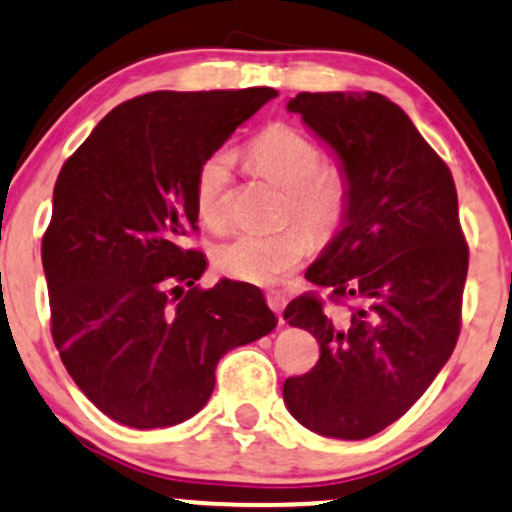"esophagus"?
I'll use <instances>...</instances> for the list:
<instances>
[{
  "label": "esophagus",
  "mask_w": 512,
  "mask_h": 512,
  "mask_svg": "<svg viewBox=\"0 0 512 512\" xmlns=\"http://www.w3.org/2000/svg\"><path fill=\"white\" fill-rule=\"evenodd\" d=\"M266 302H268L270 309H273L275 314H278V321L282 323V309H285V297H282L280 292H268L266 294Z\"/></svg>",
  "instance_id": "1"
}]
</instances>
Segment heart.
<instances>
[{"instance_id": "b5f03b06", "label": "heart", "mask_w": 512, "mask_h": 512, "mask_svg": "<svg viewBox=\"0 0 512 512\" xmlns=\"http://www.w3.org/2000/svg\"><path fill=\"white\" fill-rule=\"evenodd\" d=\"M251 167L287 189L282 218L297 220L278 232H237L215 246L213 263L222 275L254 285H270L309 251V235L328 242L345 225L352 206L350 174L333 162H323V148L304 131L285 122L263 129L249 150ZM196 210L203 225L222 230L232 218V155L215 150L201 162L194 184ZM307 231L304 233L303 230Z\"/></svg>"}]
</instances>
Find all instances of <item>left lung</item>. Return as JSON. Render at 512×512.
<instances>
[{
  "label": "left lung",
  "instance_id": "8db88e82",
  "mask_svg": "<svg viewBox=\"0 0 512 512\" xmlns=\"http://www.w3.org/2000/svg\"><path fill=\"white\" fill-rule=\"evenodd\" d=\"M302 114L350 174L338 237L306 270L330 292L287 304L285 321L321 357L282 386L287 410L321 436L362 441L405 414L455 350L470 249L453 174L402 107L371 93H299Z\"/></svg>",
  "mask_w": 512,
  "mask_h": 512
}]
</instances>
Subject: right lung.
Returning <instances> with one entry per match:
<instances>
[{
  "label": "right lung",
  "instance_id": "obj_1",
  "mask_svg": "<svg viewBox=\"0 0 512 512\" xmlns=\"http://www.w3.org/2000/svg\"><path fill=\"white\" fill-rule=\"evenodd\" d=\"M275 95H138L59 172L42 237L52 340L76 386L114 422L160 429L194 417L222 354L278 323L256 287H198L206 256L186 246L198 230V167Z\"/></svg>",
  "mask_w": 512,
  "mask_h": 512
}]
</instances>
